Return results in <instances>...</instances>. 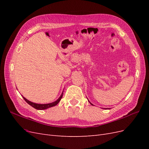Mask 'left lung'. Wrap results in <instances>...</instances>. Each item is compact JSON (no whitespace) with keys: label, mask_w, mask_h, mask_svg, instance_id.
Returning a JSON list of instances; mask_svg holds the SVG:
<instances>
[{"label":"left lung","mask_w":149,"mask_h":149,"mask_svg":"<svg viewBox=\"0 0 149 149\" xmlns=\"http://www.w3.org/2000/svg\"><path fill=\"white\" fill-rule=\"evenodd\" d=\"M88 101L89 102V100H88ZM89 103H90V104H91L92 106H94V105H93V104H92L91 102H89ZM102 109H110V108H102Z\"/></svg>","instance_id":"8db88e82"}]
</instances>
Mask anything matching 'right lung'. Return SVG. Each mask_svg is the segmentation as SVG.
<instances>
[{"mask_svg":"<svg viewBox=\"0 0 149 149\" xmlns=\"http://www.w3.org/2000/svg\"><path fill=\"white\" fill-rule=\"evenodd\" d=\"M63 94V91L62 92L61 96L59 97V98H58L56 101H54L53 102H51V103H48V104H37V103H35V102H31V101H29L28 100H26V99L25 97H24L23 96H23L24 100L26 102H27L29 105H30L31 106H32L33 107H34L35 109H37V110H44V109H48V108L52 107H53V106H55L56 105H57L59 103V102L60 101L61 99L62 98Z\"/></svg>","mask_w":149,"mask_h":149,"instance_id":"obj_1","label":"right lung"}]
</instances>
